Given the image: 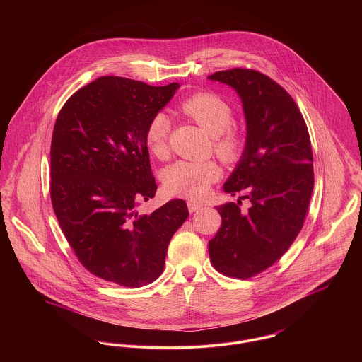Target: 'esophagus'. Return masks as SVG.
Listing matches in <instances>:
<instances>
[{
	"label": "esophagus",
	"instance_id": "obj_1",
	"mask_svg": "<svg viewBox=\"0 0 362 362\" xmlns=\"http://www.w3.org/2000/svg\"><path fill=\"white\" fill-rule=\"evenodd\" d=\"M187 206H189V213H195V211L201 210V209L204 207V205L199 204V202H195V201H189V202H187Z\"/></svg>",
	"mask_w": 362,
	"mask_h": 362
}]
</instances>
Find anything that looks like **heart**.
<instances>
[{"label":"heart","mask_w":362,"mask_h":362,"mask_svg":"<svg viewBox=\"0 0 362 362\" xmlns=\"http://www.w3.org/2000/svg\"><path fill=\"white\" fill-rule=\"evenodd\" d=\"M182 110L213 137L214 151L225 163H235L243 152L244 138L230 127L233 111L230 105L213 92H198L182 103ZM171 118L160 111L153 115L146 129L149 149L158 157L167 153V141L171 133ZM221 171L213 161L173 163L164 173V186L170 194L201 198L210 185L220 179Z\"/></svg>","instance_id":"1"}]
</instances>
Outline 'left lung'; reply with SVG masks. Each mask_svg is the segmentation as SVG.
I'll return each mask as SVG.
<instances>
[{"mask_svg": "<svg viewBox=\"0 0 362 362\" xmlns=\"http://www.w3.org/2000/svg\"><path fill=\"white\" fill-rule=\"evenodd\" d=\"M207 78L236 90L247 126L240 160L224 183L225 192L240 197L217 206L223 223L209 255L220 273L244 279L274 264L303 228L313 189L310 134L292 96L270 77L232 69ZM241 199L250 202L247 211Z\"/></svg>", "mask_w": 362, "mask_h": 362, "instance_id": "left-lung-1", "label": "left lung"}]
</instances>
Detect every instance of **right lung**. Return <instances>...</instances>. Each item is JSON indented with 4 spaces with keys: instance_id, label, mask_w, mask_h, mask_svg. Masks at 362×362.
<instances>
[{
    "instance_id": "add662e5",
    "label": "right lung",
    "mask_w": 362,
    "mask_h": 362,
    "mask_svg": "<svg viewBox=\"0 0 362 362\" xmlns=\"http://www.w3.org/2000/svg\"><path fill=\"white\" fill-rule=\"evenodd\" d=\"M179 86L104 76L73 93L57 117L54 213L78 260L104 281L126 288L152 284L163 273L173 233L189 217L183 199L138 213L139 202L157 189L146 129Z\"/></svg>"
}]
</instances>
